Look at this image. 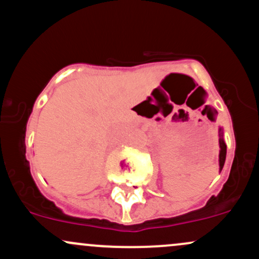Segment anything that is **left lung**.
I'll return each mask as SVG.
<instances>
[{
  "mask_svg": "<svg viewBox=\"0 0 259 259\" xmlns=\"http://www.w3.org/2000/svg\"><path fill=\"white\" fill-rule=\"evenodd\" d=\"M219 144H220V155H219V158H220V169H223L224 163H225V158H226V145L224 143V139H223V130H219Z\"/></svg>",
  "mask_w": 259,
  "mask_h": 259,
  "instance_id": "left-lung-1",
  "label": "left lung"
}]
</instances>
